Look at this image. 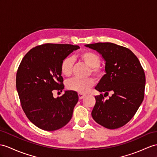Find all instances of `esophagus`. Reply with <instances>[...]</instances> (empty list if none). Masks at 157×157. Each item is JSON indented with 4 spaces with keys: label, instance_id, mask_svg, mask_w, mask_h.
Wrapping results in <instances>:
<instances>
[{
    "label": "esophagus",
    "instance_id": "esophagus-1",
    "mask_svg": "<svg viewBox=\"0 0 157 157\" xmlns=\"http://www.w3.org/2000/svg\"><path fill=\"white\" fill-rule=\"evenodd\" d=\"M85 94H82V93H78V97L80 99H82V98L85 97Z\"/></svg>",
    "mask_w": 157,
    "mask_h": 157
}]
</instances>
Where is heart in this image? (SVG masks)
I'll list each match as a JSON object with an SVG mask.
<instances>
[{
  "label": "heart",
  "instance_id": "obj_1",
  "mask_svg": "<svg viewBox=\"0 0 157 157\" xmlns=\"http://www.w3.org/2000/svg\"><path fill=\"white\" fill-rule=\"evenodd\" d=\"M79 58L87 66L90 67L91 74L96 76H100L102 71L99 67L101 63V57L97 54L89 51H84L79 55ZM74 61L71 57H65L60 64V72L63 76H70L72 74ZM94 85V80L91 78L80 79L73 78L67 83V86L69 90L78 92V93H86L90 87Z\"/></svg>",
  "mask_w": 157,
  "mask_h": 157
}]
</instances>
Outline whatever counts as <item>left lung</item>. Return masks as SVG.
<instances>
[{
	"instance_id": "1",
	"label": "left lung",
	"mask_w": 157,
	"mask_h": 157,
	"mask_svg": "<svg viewBox=\"0 0 157 157\" xmlns=\"http://www.w3.org/2000/svg\"><path fill=\"white\" fill-rule=\"evenodd\" d=\"M102 56L105 75L95 89L113 94L104 101L102 94L95 96L92 111L93 119L102 127L115 129L123 127L134 117L144 99L145 75L138 58L127 48L111 43L86 44Z\"/></svg>"
}]
</instances>
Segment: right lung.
I'll return each instance as SVG.
<instances>
[{
  "mask_svg": "<svg viewBox=\"0 0 157 157\" xmlns=\"http://www.w3.org/2000/svg\"><path fill=\"white\" fill-rule=\"evenodd\" d=\"M77 45L44 44L26 53L18 67L16 86L22 108L30 122L40 129L56 131L71 119L78 101L74 90H65L60 97L52 91L64 89L60 64Z\"/></svg>",
  "mask_w": 157,
  "mask_h": 157,
  "instance_id": "right-lung-1",
  "label": "right lung"
}]
</instances>
